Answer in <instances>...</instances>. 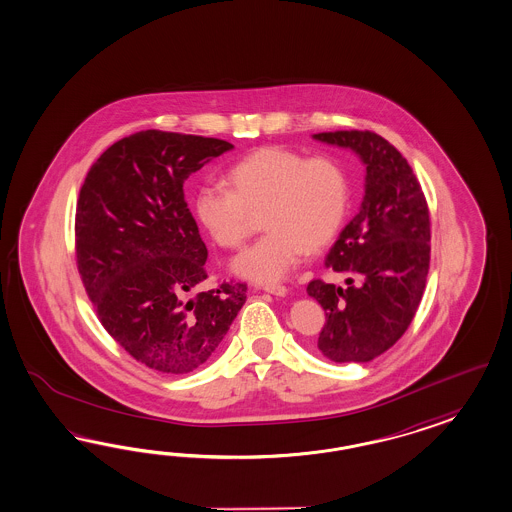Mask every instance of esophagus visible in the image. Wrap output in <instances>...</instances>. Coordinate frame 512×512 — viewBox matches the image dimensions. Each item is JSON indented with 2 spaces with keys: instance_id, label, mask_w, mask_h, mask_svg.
<instances>
[{
  "instance_id": "esophagus-1",
  "label": "esophagus",
  "mask_w": 512,
  "mask_h": 512,
  "mask_svg": "<svg viewBox=\"0 0 512 512\" xmlns=\"http://www.w3.org/2000/svg\"><path fill=\"white\" fill-rule=\"evenodd\" d=\"M263 291L270 292V294H274V296H287V287H283V285H266L263 287Z\"/></svg>"
}]
</instances>
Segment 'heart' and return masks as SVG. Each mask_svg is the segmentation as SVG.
I'll list each match as a JSON object with an SVG mask.
<instances>
[{
    "label": "heart",
    "mask_w": 512,
    "mask_h": 512,
    "mask_svg": "<svg viewBox=\"0 0 512 512\" xmlns=\"http://www.w3.org/2000/svg\"><path fill=\"white\" fill-rule=\"evenodd\" d=\"M233 188L208 180L195 194V216L221 248H238L263 212L268 231L233 259V272L255 283H277L298 266L304 249L326 246L341 227L348 180L332 158L287 147H263L231 167Z\"/></svg>",
    "instance_id": "heart-1"
}]
</instances>
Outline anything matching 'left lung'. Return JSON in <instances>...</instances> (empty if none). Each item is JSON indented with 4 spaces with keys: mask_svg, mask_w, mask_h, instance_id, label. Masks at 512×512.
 Instances as JSON below:
<instances>
[{
    "mask_svg": "<svg viewBox=\"0 0 512 512\" xmlns=\"http://www.w3.org/2000/svg\"><path fill=\"white\" fill-rule=\"evenodd\" d=\"M313 139L356 152L365 166L360 210L326 257L348 287L320 279L307 285L326 311L318 350L335 363H367L401 339L421 302L430 264L429 207L412 167L382 136L341 130Z\"/></svg>",
    "mask_w": 512,
    "mask_h": 512,
    "instance_id": "left-lung-1",
    "label": "left lung"
}]
</instances>
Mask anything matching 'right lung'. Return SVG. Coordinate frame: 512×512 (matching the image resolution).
Masks as SVG:
<instances>
[{
	"instance_id": "obj_1",
	"label": "right lung",
	"mask_w": 512,
	"mask_h": 512,
	"mask_svg": "<svg viewBox=\"0 0 512 512\" xmlns=\"http://www.w3.org/2000/svg\"><path fill=\"white\" fill-rule=\"evenodd\" d=\"M231 149L223 139L145 130L102 152L80 190L85 291L111 337L160 373L199 369L246 304L244 283L201 291L208 251L182 190Z\"/></svg>"
}]
</instances>
